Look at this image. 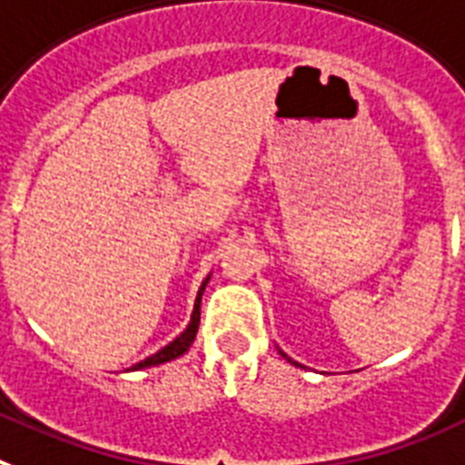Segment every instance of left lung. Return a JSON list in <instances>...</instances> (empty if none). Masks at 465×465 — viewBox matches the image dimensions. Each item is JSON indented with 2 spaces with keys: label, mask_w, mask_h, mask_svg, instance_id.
I'll list each match as a JSON object with an SVG mask.
<instances>
[{
  "label": "left lung",
  "mask_w": 465,
  "mask_h": 465,
  "mask_svg": "<svg viewBox=\"0 0 465 465\" xmlns=\"http://www.w3.org/2000/svg\"><path fill=\"white\" fill-rule=\"evenodd\" d=\"M281 353H282V351H281ZM282 358H288V355H285V353H282ZM288 361H290V358H288ZM290 362H292V361H290ZM294 365H297V362H294Z\"/></svg>",
  "instance_id": "1"
}]
</instances>
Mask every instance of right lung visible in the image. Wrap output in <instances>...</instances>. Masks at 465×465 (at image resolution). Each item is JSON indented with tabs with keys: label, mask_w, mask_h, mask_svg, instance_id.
<instances>
[{
	"label": "right lung",
	"mask_w": 465,
	"mask_h": 465,
	"mask_svg": "<svg viewBox=\"0 0 465 465\" xmlns=\"http://www.w3.org/2000/svg\"><path fill=\"white\" fill-rule=\"evenodd\" d=\"M210 276L205 278L203 285H201L199 290V297H196V304H193V313H192V321H189L187 330H184L183 334L177 339H173L171 344L163 346V349L159 351V353L149 355V358H144V361H140L137 365H133L131 370H143V367H152V365H161V362H168L173 361V358H177V355L187 353V349L192 346V341L196 339V332H199V322H201V294H203L205 285H208Z\"/></svg>",
	"instance_id": "add662e5"
}]
</instances>
